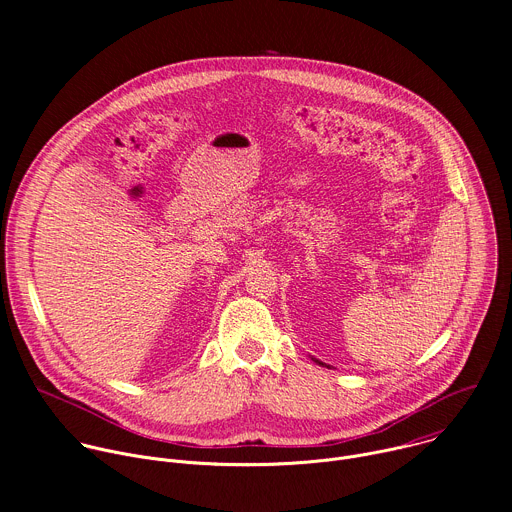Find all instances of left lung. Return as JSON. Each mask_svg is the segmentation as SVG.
<instances>
[{"label": "left lung", "mask_w": 512, "mask_h": 512, "mask_svg": "<svg viewBox=\"0 0 512 512\" xmlns=\"http://www.w3.org/2000/svg\"><path fill=\"white\" fill-rule=\"evenodd\" d=\"M314 360H316V358H314ZM316 362H318V364H324V362H320V360H316ZM328 369H330V367H328Z\"/></svg>", "instance_id": "1"}]
</instances>
